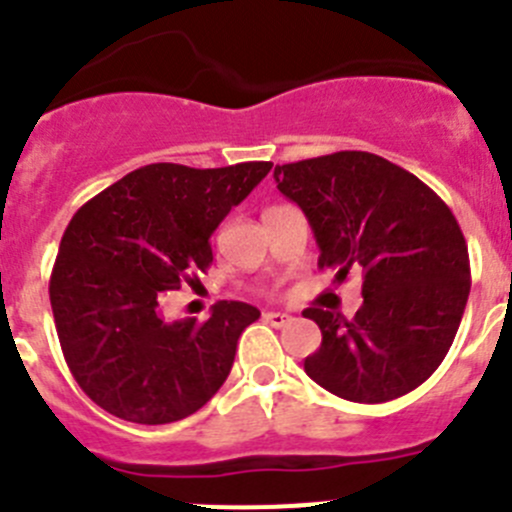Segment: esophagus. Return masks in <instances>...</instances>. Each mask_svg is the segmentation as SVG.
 Segmentation results:
<instances>
[{"label":"esophagus","instance_id":"obj_1","mask_svg":"<svg viewBox=\"0 0 512 512\" xmlns=\"http://www.w3.org/2000/svg\"><path fill=\"white\" fill-rule=\"evenodd\" d=\"M264 321L266 324L276 326V329H281V326H286L291 321L289 314H284V311H266L264 314Z\"/></svg>","mask_w":512,"mask_h":512}]
</instances>
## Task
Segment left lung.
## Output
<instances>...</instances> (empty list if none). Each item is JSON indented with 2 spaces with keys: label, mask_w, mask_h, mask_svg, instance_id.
Segmentation results:
<instances>
[{
  "label": "left lung",
  "mask_w": 512,
  "mask_h": 512,
  "mask_svg": "<svg viewBox=\"0 0 512 512\" xmlns=\"http://www.w3.org/2000/svg\"><path fill=\"white\" fill-rule=\"evenodd\" d=\"M276 188L304 211L319 266H359L354 319L311 309L321 347L304 359L319 387L377 405L420 387L442 364L470 294L467 243L455 216L417 175L374 153L342 150L276 165Z\"/></svg>",
  "instance_id": "obj_1"
}]
</instances>
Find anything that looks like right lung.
<instances>
[{"instance_id": "obj_1", "label": "right lung", "mask_w": 512, "mask_h": 512, "mask_svg": "<svg viewBox=\"0 0 512 512\" xmlns=\"http://www.w3.org/2000/svg\"><path fill=\"white\" fill-rule=\"evenodd\" d=\"M269 170L264 160L206 170L153 163L72 216L50 304L67 367L95 405L138 425H168L221 389L238 337L261 311L218 301L203 324L165 321L160 301L211 266V233Z\"/></svg>"}]
</instances>
